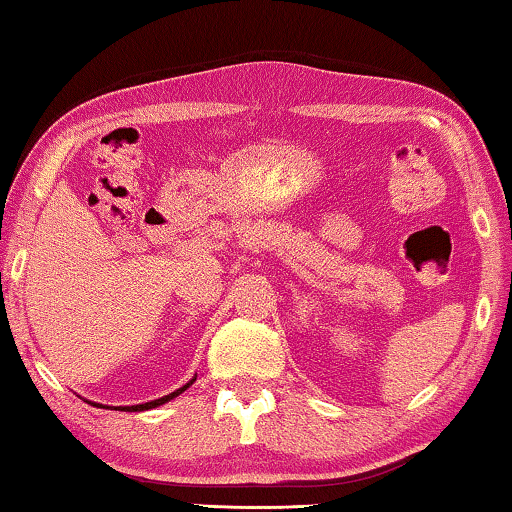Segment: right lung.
Masks as SVG:
<instances>
[{
	"mask_svg": "<svg viewBox=\"0 0 512 512\" xmlns=\"http://www.w3.org/2000/svg\"><path fill=\"white\" fill-rule=\"evenodd\" d=\"M196 380V378H193ZM193 380H189V383H186L184 387H180V389H175L173 394H168V396H161V399H157V401H150V403H141V405H125V408H113V410H125V412H143V410H150V408H157V405H164V403H168L170 399H175V396H180L186 387L189 385H193ZM95 408H104V405H100V403H93Z\"/></svg>",
	"mask_w": 512,
	"mask_h": 512,
	"instance_id": "1",
	"label": "right lung"
}]
</instances>
